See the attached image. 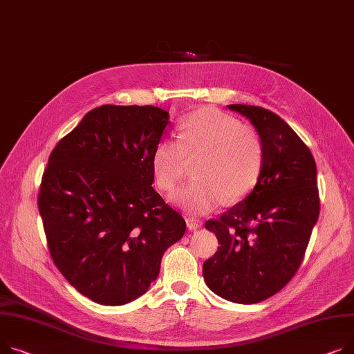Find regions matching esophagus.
Wrapping results in <instances>:
<instances>
[{"label":"esophagus","mask_w":354,"mask_h":354,"mask_svg":"<svg viewBox=\"0 0 354 354\" xmlns=\"http://www.w3.org/2000/svg\"><path fill=\"white\" fill-rule=\"evenodd\" d=\"M186 225H187V229L189 230H196V229H199V227H202V221H199V219H194V218H187L186 219Z\"/></svg>","instance_id":"obj_1"}]
</instances>
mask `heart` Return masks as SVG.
<instances>
[{"label": "heart", "mask_w": 354, "mask_h": 354, "mask_svg": "<svg viewBox=\"0 0 354 354\" xmlns=\"http://www.w3.org/2000/svg\"><path fill=\"white\" fill-rule=\"evenodd\" d=\"M196 159V178L172 201L191 215H205L227 196H246L261 176V136L232 115L202 108L179 124L178 140L162 139L152 155V172L159 189L172 192L183 179L187 159Z\"/></svg>", "instance_id": "heart-1"}]
</instances>
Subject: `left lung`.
<instances>
[{
	"mask_svg": "<svg viewBox=\"0 0 354 354\" xmlns=\"http://www.w3.org/2000/svg\"><path fill=\"white\" fill-rule=\"evenodd\" d=\"M261 136L263 165L252 192L205 227L218 252L203 263V279L218 296L241 304L266 300L297 272L320 201L312 152L280 116L261 106L227 105Z\"/></svg>",
	"mask_w": 354,
	"mask_h": 354,
	"instance_id": "1",
	"label": "left lung"
}]
</instances>
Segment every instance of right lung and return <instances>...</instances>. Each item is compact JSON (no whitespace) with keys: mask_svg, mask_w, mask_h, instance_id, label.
I'll return each mask as SVG.
<instances>
[{"mask_svg":"<svg viewBox=\"0 0 354 354\" xmlns=\"http://www.w3.org/2000/svg\"><path fill=\"white\" fill-rule=\"evenodd\" d=\"M168 124L158 106L102 105L50 155L38 194L46 242L69 285L95 303L142 296L186 230L152 187V155Z\"/></svg>","mask_w":354,"mask_h":354,"instance_id":"add662e5","label":"right lung"}]
</instances>
